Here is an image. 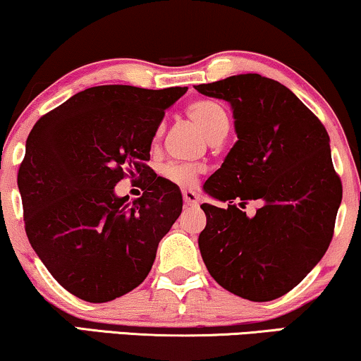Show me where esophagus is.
I'll return each instance as SVG.
<instances>
[{
  "label": "esophagus",
  "instance_id": "34e87169",
  "mask_svg": "<svg viewBox=\"0 0 361 361\" xmlns=\"http://www.w3.org/2000/svg\"><path fill=\"white\" fill-rule=\"evenodd\" d=\"M181 195H183V202H185L186 207H198L200 198H198V195H196V191L183 190V191H181Z\"/></svg>",
  "mask_w": 361,
  "mask_h": 361
}]
</instances>
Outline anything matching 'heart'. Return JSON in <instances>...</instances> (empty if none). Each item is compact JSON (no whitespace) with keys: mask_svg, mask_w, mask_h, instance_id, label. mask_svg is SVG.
Instances as JSON below:
<instances>
[{"mask_svg":"<svg viewBox=\"0 0 361 361\" xmlns=\"http://www.w3.org/2000/svg\"><path fill=\"white\" fill-rule=\"evenodd\" d=\"M186 113L212 141L226 136L228 128H230V118L220 103L212 102V99H198L186 108ZM161 133L163 125H159L154 136L159 138ZM200 173H202V168L198 165H188V163H168L161 168V175L178 186H191L198 180Z\"/></svg>","mask_w":361,"mask_h":361,"instance_id":"b5f03b06","label":"heart"}]
</instances>
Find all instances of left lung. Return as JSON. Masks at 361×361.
I'll list each match as a JSON object with an SVG mask.
<instances>
[{"mask_svg": "<svg viewBox=\"0 0 361 361\" xmlns=\"http://www.w3.org/2000/svg\"><path fill=\"white\" fill-rule=\"evenodd\" d=\"M231 104L238 141L203 190L198 246L209 275L252 302L293 290L330 246L341 203L325 126L275 80L246 73L195 86ZM250 199L264 204L250 217Z\"/></svg>", "mask_w": 361, "mask_h": 361, "instance_id": "left-lung-1", "label": "left lung"}]
</instances>
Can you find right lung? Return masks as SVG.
Returning a JSON list of instances; mask_svg holds the SVG:
<instances>
[{"mask_svg":"<svg viewBox=\"0 0 361 361\" xmlns=\"http://www.w3.org/2000/svg\"><path fill=\"white\" fill-rule=\"evenodd\" d=\"M186 90L93 86L41 116L26 140L18 171L26 235L54 280L85 302L136 288L180 216V188L147 161L165 109ZM128 174L145 180L133 204L114 195Z\"/></svg>","mask_w":361,"mask_h":361,"instance_id":"add662e5","label":"right lung"}]
</instances>
